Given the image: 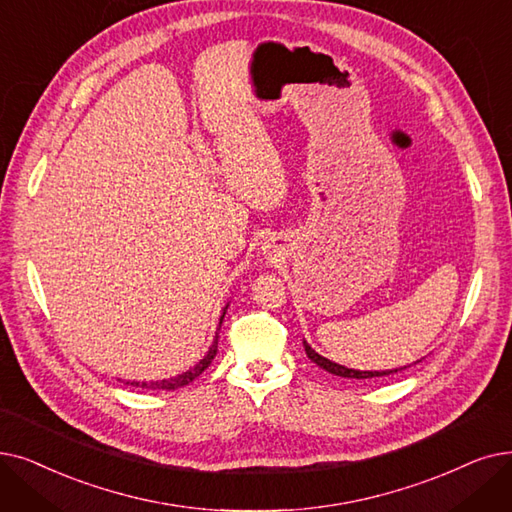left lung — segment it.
Returning a JSON list of instances; mask_svg holds the SVG:
<instances>
[{
	"mask_svg": "<svg viewBox=\"0 0 512 512\" xmlns=\"http://www.w3.org/2000/svg\"><path fill=\"white\" fill-rule=\"evenodd\" d=\"M303 347H305V353H307V358L311 360V362H316L320 368H324L326 372H330V374H337V376H343V379H374V376H389V374H393V372H397V370H385V372H362V370H351V368H345V366H339V364H335V362H330V360H326V358H322V355H318L314 349H311L305 341H303ZM416 364V362H414ZM402 370V368H399Z\"/></svg>",
	"mask_w": 512,
	"mask_h": 512,
	"instance_id": "8db88e82",
	"label": "left lung"
}]
</instances>
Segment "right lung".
<instances>
[{
	"instance_id": "obj_1",
	"label": "right lung",
	"mask_w": 512,
	"mask_h": 512,
	"mask_svg": "<svg viewBox=\"0 0 512 512\" xmlns=\"http://www.w3.org/2000/svg\"><path fill=\"white\" fill-rule=\"evenodd\" d=\"M226 314V311H224ZM221 320H224V316H221ZM219 326H221V322H219ZM217 355V337H215V341H213V345H211V349H209V353L205 355V358L198 362L194 368H190L188 372H184V374H180V376H173V379H167V381H154V383H131L133 387H142V389H152V391H171V389H177V387H184V385H188V383H192L196 376H201L207 368H209V364L213 362V358Z\"/></svg>"
}]
</instances>
